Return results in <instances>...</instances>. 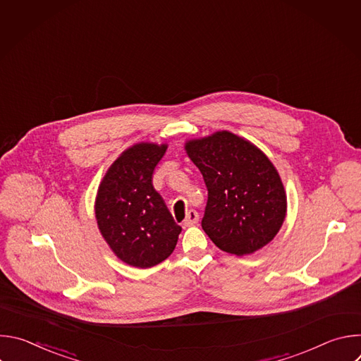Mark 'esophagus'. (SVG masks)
<instances>
[{
  "mask_svg": "<svg viewBox=\"0 0 361 361\" xmlns=\"http://www.w3.org/2000/svg\"><path fill=\"white\" fill-rule=\"evenodd\" d=\"M198 220H200V216H198V213L195 212V210H188L187 212V216H185V220H184V226L185 227H190V226H195L197 223H198Z\"/></svg>",
  "mask_w": 361,
  "mask_h": 361,
  "instance_id": "esophagus-1",
  "label": "esophagus"
}]
</instances>
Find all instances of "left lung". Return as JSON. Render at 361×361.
<instances>
[{
    "label": "left lung",
    "instance_id": "8db88e82",
    "mask_svg": "<svg viewBox=\"0 0 361 361\" xmlns=\"http://www.w3.org/2000/svg\"><path fill=\"white\" fill-rule=\"evenodd\" d=\"M209 191L201 227L223 251L245 255L269 244L283 226L287 200L271 161L251 142L219 131L185 144Z\"/></svg>",
    "mask_w": 361,
    "mask_h": 361
}]
</instances>
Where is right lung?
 I'll list each match as a JSON object with an SVG mask.
<instances>
[{
    "mask_svg": "<svg viewBox=\"0 0 361 361\" xmlns=\"http://www.w3.org/2000/svg\"><path fill=\"white\" fill-rule=\"evenodd\" d=\"M166 144L141 142L130 147L102 178L97 200L98 228L124 263L148 269L174 251L181 227L152 185V173Z\"/></svg>",
    "mask_w": 361,
    "mask_h": 361,
    "instance_id": "obj_1",
    "label": "right lung"
}]
</instances>
